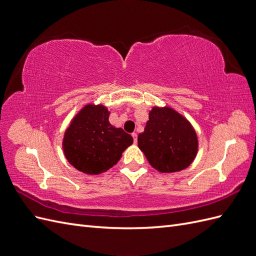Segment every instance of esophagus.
Wrapping results in <instances>:
<instances>
[{"instance_id": "esophagus-1", "label": "esophagus", "mask_w": 256, "mask_h": 256, "mask_svg": "<svg viewBox=\"0 0 256 256\" xmlns=\"http://www.w3.org/2000/svg\"><path fill=\"white\" fill-rule=\"evenodd\" d=\"M132 136H134V143H136V141H138V138H136L138 136H136V132H134V134H132Z\"/></svg>"}]
</instances>
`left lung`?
<instances>
[{
	"label": "left lung",
	"mask_w": 256,
	"mask_h": 256,
	"mask_svg": "<svg viewBox=\"0 0 256 256\" xmlns=\"http://www.w3.org/2000/svg\"><path fill=\"white\" fill-rule=\"evenodd\" d=\"M138 145L150 164L161 173L187 168L196 157L198 136L190 122L170 106H154Z\"/></svg>",
	"instance_id": "obj_1"
}]
</instances>
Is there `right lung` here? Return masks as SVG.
<instances>
[{
	"label": "right lung",
	"instance_id": "1",
	"mask_svg": "<svg viewBox=\"0 0 256 256\" xmlns=\"http://www.w3.org/2000/svg\"><path fill=\"white\" fill-rule=\"evenodd\" d=\"M110 112L104 104L84 106L72 118L63 138L66 159L88 175H98L118 164L134 138L122 128L112 126Z\"/></svg>",
	"mask_w": 256,
	"mask_h": 256
}]
</instances>
